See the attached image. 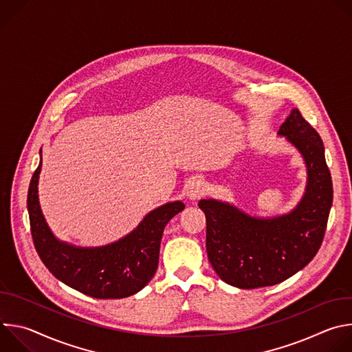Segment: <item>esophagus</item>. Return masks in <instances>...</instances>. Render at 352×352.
I'll return each instance as SVG.
<instances>
[{"mask_svg": "<svg viewBox=\"0 0 352 352\" xmlns=\"http://www.w3.org/2000/svg\"><path fill=\"white\" fill-rule=\"evenodd\" d=\"M205 190H206V184H205V181H202V179H195V181H192V182L188 185V188H186V196H188V199H190V200H196V199H199L200 196H202V195L205 193Z\"/></svg>", "mask_w": 352, "mask_h": 352, "instance_id": "1", "label": "esophagus"}]
</instances>
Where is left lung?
Wrapping results in <instances>:
<instances>
[{"instance_id": "8db88e82", "label": "left lung", "mask_w": 352, "mask_h": 352, "mask_svg": "<svg viewBox=\"0 0 352 352\" xmlns=\"http://www.w3.org/2000/svg\"><path fill=\"white\" fill-rule=\"evenodd\" d=\"M278 135L304 157L308 171L305 193L292 212L261 219L216 199L199 202L209 261L224 283L242 289L274 285L304 269L322 245L333 204L324 146L315 128L294 109Z\"/></svg>"}]
</instances>
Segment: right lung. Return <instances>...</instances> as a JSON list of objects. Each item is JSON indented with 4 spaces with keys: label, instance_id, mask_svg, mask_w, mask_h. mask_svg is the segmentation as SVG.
Listing matches in <instances>:
<instances>
[{
    "label": "right lung",
    "instance_id": "add662e5",
    "mask_svg": "<svg viewBox=\"0 0 352 352\" xmlns=\"http://www.w3.org/2000/svg\"><path fill=\"white\" fill-rule=\"evenodd\" d=\"M40 171L41 160L29 185L28 212L34 248L50 273L71 288L98 299H120L140 291L157 270L166 224L185 205L177 200L152 210L117 242L80 248L58 241L48 228L37 195Z\"/></svg>",
    "mask_w": 352,
    "mask_h": 352
}]
</instances>
